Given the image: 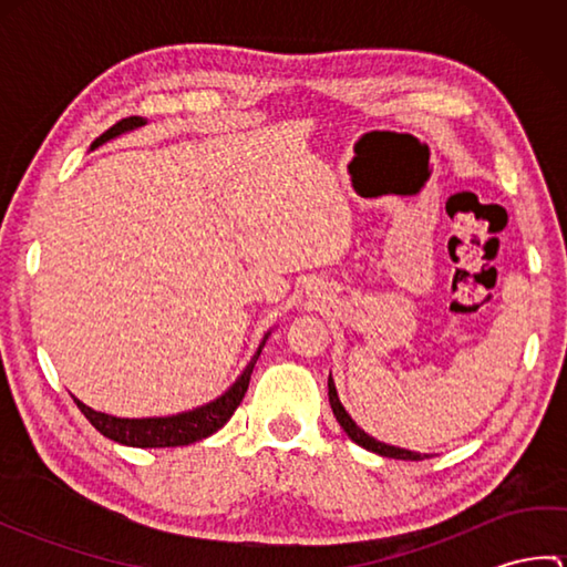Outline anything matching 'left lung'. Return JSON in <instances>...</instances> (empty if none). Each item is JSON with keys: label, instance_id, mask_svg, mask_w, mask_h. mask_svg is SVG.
<instances>
[{"label": "left lung", "instance_id": "obj_1", "mask_svg": "<svg viewBox=\"0 0 567 567\" xmlns=\"http://www.w3.org/2000/svg\"><path fill=\"white\" fill-rule=\"evenodd\" d=\"M329 402H331L336 421H339L341 429L348 433V439L355 441L358 445H363L365 451H372V453L384 455V457H396V461H421V457H429L426 453L421 455V453L406 451V449H396V445H388V443H382V441H378V439L368 436V433H365L363 429H360V426L355 424V421L351 419V414H348L346 409H343V404H341V400H339V392H336V384H333V378H331V375H329Z\"/></svg>", "mask_w": 567, "mask_h": 567}]
</instances>
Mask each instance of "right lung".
<instances>
[{
	"mask_svg": "<svg viewBox=\"0 0 567 567\" xmlns=\"http://www.w3.org/2000/svg\"><path fill=\"white\" fill-rule=\"evenodd\" d=\"M138 126H146V118L143 116L122 118V122H116L112 128H106L104 134L92 143V148H97V146H102V143L122 136V134H126V131H134ZM265 339H268V336H265ZM265 339H262L260 348L265 346ZM260 348H258V353L252 355L248 368L244 370V375L234 382L231 390L224 392L219 400H214L199 409H192V412H185V414L155 416V419H118V416L104 414V412H94V409L82 404L80 400H75V402L80 406V412L87 416L90 424L97 429L102 436L112 439L116 443L134 445V449H175V445H189V443L207 439V436H212V433L219 431L226 421L231 419L238 404L244 402L248 382H250V372L260 355Z\"/></svg>",
	"mask_w": 567,
	"mask_h": 567,
	"instance_id": "obj_1",
	"label": "right lung"
}]
</instances>
